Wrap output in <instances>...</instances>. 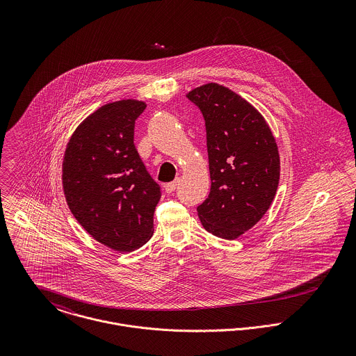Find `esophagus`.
<instances>
[{"label": "esophagus", "mask_w": 356, "mask_h": 356, "mask_svg": "<svg viewBox=\"0 0 356 356\" xmlns=\"http://www.w3.org/2000/svg\"><path fill=\"white\" fill-rule=\"evenodd\" d=\"M178 179L177 181H174V182H170V184H165V186H164V191H165V193H172V192H175V189H177V186H178Z\"/></svg>", "instance_id": "obj_1"}]
</instances>
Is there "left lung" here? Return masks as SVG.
Returning a JSON list of instances; mask_svg holds the SVG:
<instances>
[{"instance_id":"8db88e82","label":"left lung","mask_w":356,"mask_h":356,"mask_svg":"<svg viewBox=\"0 0 356 356\" xmlns=\"http://www.w3.org/2000/svg\"><path fill=\"white\" fill-rule=\"evenodd\" d=\"M203 113L211 191L197 213L204 229L234 240L254 226L274 200L280 154L273 133L254 106L218 85L186 95Z\"/></svg>"}]
</instances>
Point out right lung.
Returning <instances> with one entry per match:
<instances>
[{
	"instance_id": "right-lung-1",
	"label": "right lung",
	"mask_w": 356,
	"mask_h": 356,
	"mask_svg": "<svg viewBox=\"0 0 356 356\" xmlns=\"http://www.w3.org/2000/svg\"><path fill=\"white\" fill-rule=\"evenodd\" d=\"M147 104H105L72 134L63 160L67 204L99 243L131 252L153 234L161 191L134 145L136 120Z\"/></svg>"
}]
</instances>
